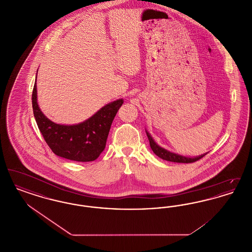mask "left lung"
Returning <instances> with one entry per match:
<instances>
[{"instance_id": "1", "label": "left lung", "mask_w": 252, "mask_h": 252, "mask_svg": "<svg viewBox=\"0 0 252 252\" xmlns=\"http://www.w3.org/2000/svg\"><path fill=\"white\" fill-rule=\"evenodd\" d=\"M147 138L149 140V144H150V147L152 149V151L156 154L157 156L159 157L160 158L164 159V160H168V161H173V162H180V163H191V162H194L198 159H200L201 158H203L207 153H205L203 155H199L196 157H186L182 156L180 154L171 152L167 149L159 146L158 144H157L156 142L154 141V139L152 138V136L150 135V133L145 130Z\"/></svg>"}]
</instances>
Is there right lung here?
<instances>
[{
	"label": "right lung",
	"mask_w": 252,
	"mask_h": 252,
	"mask_svg": "<svg viewBox=\"0 0 252 252\" xmlns=\"http://www.w3.org/2000/svg\"><path fill=\"white\" fill-rule=\"evenodd\" d=\"M124 100L110 102L79 124L60 125L48 119L37 104L36 77L32 106L36 125L45 142L57 156L74 161L95 160L106 147L110 126Z\"/></svg>",
	"instance_id": "1"
}]
</instances>
